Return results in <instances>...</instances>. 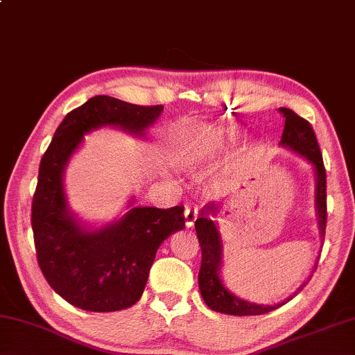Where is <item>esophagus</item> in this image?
<instances>
[{
    "label": "esophagus",
    "instance_id": "obj_1",
    "mask_svg": "<svg viewBox=\"0 0 355 355\" xmlns=\"http://www.w3.org/2000/svg\"><path fill=\"white\" fill-rule=\"evenodd\" d=\"M198 207H193V205H188L184 208V224H187V227H193L196 219H198Z\"/></svg>",
    "mask_w": 355,
    "mask_h": 355
}]
</instances>
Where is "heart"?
<instances>
[{
	"instance_id": "obj_1",
	"label": "heart",
	"mask_w": 355,
	"mask_h": 355,
	"mask_svg": "<svg viewBox=\"0 0 355 355\" xmlns=\"http://www.w3.org/2000/svg\"><path fill=\"white\" fill-rule=\"evenodd\" d=\"M202 148L194 144H183L180 147V161L187 167H194L202 157Z\"/></svg>"
}]
</instances>
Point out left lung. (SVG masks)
<instances>
[{
  "label": "left lung",
  "instance_id": "obj_1",
  "mask_svg": "<svg viewBox=\"0 0 355 355\" xmlns=\"http://www.w3.org/2000/svg\"><path fill=\"white\" fill-rule=\"evenodd\" d=\"M279 112L284 115V131L279 140V147L292 151V153L303 157L313 168L314 173V211H316L318 229L320 241H324L325 221H327V204H325V168L320 155L319 145L311 125L294 110L279 107ZM221 205L218 202H208L202 208L199 218L196 219V232L202 250V263L199 272V289L205 305L213 311L232 314V316H256V314H266L288 303L292 297L299 294L306 284V281L300 284L294 294L286 297L283 302L275 305H262V303L248 302L241 297L235 295L227 288L226 281L223 278L224 266V250L221 235H219L218 223L215 218ZM316 268V267H314Z\"/></svg>",
  "mask_w": 355,
  "mask_h": 355
}]
</instances>
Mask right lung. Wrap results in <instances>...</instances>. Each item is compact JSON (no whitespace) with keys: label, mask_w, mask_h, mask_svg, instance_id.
I'll return each mask as SVG.
<instances>
[{"label":"right lung","mask_w":355,"mask_h":355,"mask_svg":"<svg viewBox=\"0 0 355 355\" xmlns=\"http://www.w3.org/2000/svg\"><path fill=\"white\" fill-rule=\"evenodd\" d=\"M162 110L94 96L64 116L41 159L31 208L39 267L56 294L85 311H120L139 302L157 248L184 229V208L140 207L131 196L114 221L89 223L67 202L66 168L88 134L114 128L144 139Z\"/></svg>","instance_id":"obj_1"}]
</instances>
